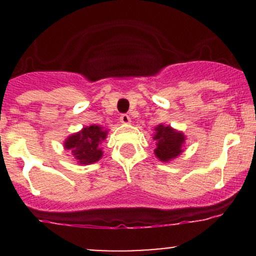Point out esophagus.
Masks as SVG:
<instances>
[{
  "mask_svg": "<svg viewBox=\"0 0 256 256\" xmlns=\"http://www.w3.org/2000/svg\"><path fill=\"white\" fill-rule=\"evenodd\" d=\"M120 122L124 124V125H128V124L131 122V118L128 115H126V114H122L120 116Z\"/></svg>",
  "mask_w": 256,
  "mask_h": 256,
  "instance_id": "34e87169",
  "label": "esophagus"
}]
</instances>
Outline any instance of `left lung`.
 I'll return each mask as SVG.
<instances>
[{"label": "left lung", "mask_w": 256, "mask_h": 256, "mask_svg": "<svg viewBox=\"0 0 256 256\" xmlns=\"http://www.w3.org/2000/svg\"><path fill=\"white\" fill-rule=\"evenodd\" d=\"M154 140L156 141V148L154 150V156L162 162L174 161L184 151V134L170 125H157L154 128Z\"/></svg>", "instance_id": "left-lung-1"}]
</instances>
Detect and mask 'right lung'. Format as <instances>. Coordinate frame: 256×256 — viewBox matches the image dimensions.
<instances>
[{
    "label": "right lung",
    "instance_id": "1",
    "mask_svg": "<svg viewBox=\"0 0 256 256\" xmlns=\"http://www.w3.org/2000/svg\"><path fill=\"white\" fill-rule=\"evenodd\" d=\"M108 128L100 125L84 126L78 132L69 135L63 142L64 148L70 151L78 164H95L102 157V148L100 147L108 136Z\"/></svg>",
    "mask_w": 256,
    "mask_h": 256
}]
</instances>
